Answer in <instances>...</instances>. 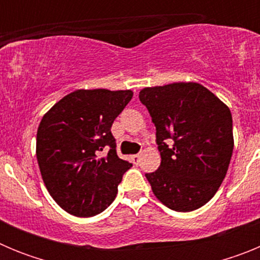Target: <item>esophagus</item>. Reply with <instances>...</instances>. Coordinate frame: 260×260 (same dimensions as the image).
Returning <instances> with one entry per match:
<instances>
[{
  "label": "esophagus",
  "instance_id": "esophagus-1",
  "mask_svg": "<svg viewBox=\"0 0 260 260\" xmlns=\"http://www.w3.org/2000/svg\"><path fill=\"white\" fill-rule=\"evenodd\" d=\"M139 160H141V155H139V153H137V155H132V161L134 162V164H138Z\"/></svg>",
  "mask_w": 260,
  "mask_h": 260
}]
</instances>
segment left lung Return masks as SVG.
Returning a JSON list of instances; mask_svg holds the SVG:
<instances>
[{"instance_id":"obj_1","label":"left lung","mask_w":260,"mask_h":260,"mask_svg":"<svg viewBox=\"0 0 260 260\" xmlns=\"http://www.w3.org/2000/svg\"><path fill=\"white\" fill-rule=\"evenodd\" d=\"M139 100L155 123L161 155L157 171L146 174L153 194L173 211L198 210L228 172L234 146L231 110L192 82L147 87Z\"/></svg>"}]
</instances>
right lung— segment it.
<instances>
[{
	"label": "right lung",
	"instance_id": "obj_1",
	"mask_svg": "<svg viewBox=\"0 0 260 260\" xmlns=\"http://www.w3.org/2000/svg\"><path fill=\"white\" fill-rule=\"evenodd\" d=\"M133 91L77 89L53 105L36 135V157L47 190L78 217L103 212L117 195L132 162L117 156L110 127ZM110 151L105 156L100 152Z\"/></svg>",
	"mask_w": 260,
	"mask_h": 260
}]
</instances>
